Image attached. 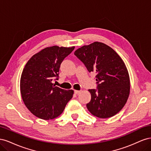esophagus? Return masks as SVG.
Wrapping results in <instances>:
<instances>
[{"label":"esophagus","instance_id":"obj_1","mask_svg":"<svg viewBox=\"0 0 151 151\" xmlns=\"http://www.w3.org/2000/svg\"><path fill=\"white\" fill-rule=\"evenodd\" d=\"M81 91H78V90H75L74 91V93L76 94H79V93H81Z\"/></svg>","mask_w":151,"mask_h":151}]
</instances>
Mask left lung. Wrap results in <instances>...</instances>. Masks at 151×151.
Returning <instances> with one entry per match:
<instances>
[{
    "label": "left lung",
    "mask_w": 151,
    "mask_h": 151,
    "mask_svg": "<svg viewBox=\"0 0 151 151\" xmlns=\"http://www.w3.org/2000/svg\"><path fill=\"white\" fill-rule=\"evenodd\" d=\"M74 55L89 72L96 74L97 89L88 90L91 99L87 108L100 118L115 115L125 106L130 94V78L125 63L113 49L98 42L78 48Z\"/></svg>",
    "instance_id": "obj_1"
}]
</instances>
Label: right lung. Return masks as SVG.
Returning <instances> with one entry per match:
<instances>
[{
    "instance_id": "obj_1",
    "label": "right lung",
    "mask_w": 151,
    "mask_h": 151,
    "mask_svg": "<svg viewBox=\"0 0 151 151\" xmlns=\"http://www.w3.org/2000/svg\"><path fill=\"white\" fill-rule=\"evenodd\" d=\"M72 47H47L32 57L22 70L20 90L22 100L36 117L51 120L63 111L74 91L65 90L53 84L58 79L60 65L74 49Z\"/></svg>"
}]
</instances>
